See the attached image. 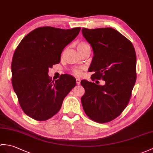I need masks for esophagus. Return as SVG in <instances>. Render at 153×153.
Segmentation results:
<instances>
[{"label": "esophagus", "mask_w": 153, "mask_h": 153, "mask_svg": "<svg viewBox=\"0 0 153 153\" xmlns=\"http://www.w3.org/2000/svg\"><path fill=\"white\" fill-rule=\"evenodd\" d=\"M80 82H81L80 79H79V78H76V83H77V85H79Z\"/></svg>", "instance_id": "34e87169"}]
</instances>
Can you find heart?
Listing matches in <instances>:
<instances>
[{"label":"heart","instance_id":"b5f03b06","mask_svg":"<svg viewBox=\"0 0 153 153\" xmlns=\"http://www.w3.org/2000/svg\"><path fill=\"white\" fill-rule=\"evenodd\" d=\"M86 48H90V45L86 42H80L77 45V49L79 52L84 50ZM81 68H76L74 70V72L76 75H81Z\"/></svg>","mask_w":153,"mask_h":153}]
</instances>
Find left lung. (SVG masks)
<instances>
[{"label":"left lung","mask_w":153,"mask_h":153,"mask_svg":"<svg viewBox=\"0 0 153 153\" xmlns=\"http://www.w3.org/2000/svg\"><path fill=\"white\" fill-rule=\"evenodd\" d=\"M82 34L94 51L91 79L105 82L102 86L81 81L85 91L83 110L93 121L108 123L121 114L130 100L136 81V51L132 42L114 28H83Z\"/></svg>","instance_id":"8db88e82"}]
</instances>
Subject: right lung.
<instances>
[{
    "label": "right lung",
    "mask_w": 153,
    "mask_h": 153,
    "mask_svg": "<svg viewBox=\"0 0 153 153\" xmlns=\"http://www.w3.org/2000/svg\"><path fill=\"white\" fill-rule=\"evenodd\" d=\"M80 27L62 29L42 27L25 36L12 61V83L23 112L38 121L58 113L64 99L76 86L68 74L52 81L49 68L60 62L63 49L79 33Z\"/></svg>",
    "instance_id": "add662e5"
}]
</instances>
